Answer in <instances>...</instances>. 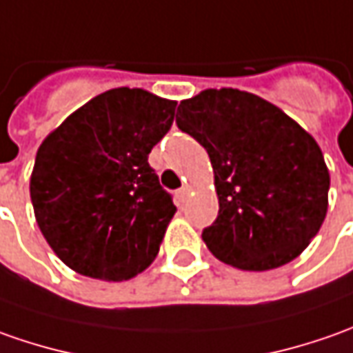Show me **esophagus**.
I'll return each mask as SVG.
<instances>
[{"label": "esophagus", "instance_id": "esophagus-1", "mask_svg": "<svg viewBox=\"0 0 353 353\" xmlns=\"http://www.w3.org/2000/svg\"><path fill=\"white\" fill-rule=\"evenodd\" d=\"M188 195H189V188L185 185V188H181V189H177L176 191V197L179 203H183V201L188 199Z\"/></svg>", "mask_w": 353, "mask_h": 353}]
</instances>
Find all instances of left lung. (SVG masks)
Instances as JSON below:
<instances>
[{
  "mask_svg": "<svg viewBox=\"0 0 353 353\" xmlns=\"http://www.w3.org/2000/svg\"><path fill=\"white\" fill-rule=\"evenodd\" d=\"M176 123L211 158L219 216L203 240L214 258L246 272L295 260L328 209L316 140L274 103L232 88L183 99Z\"/></svg>",
  "mask_w": 353,
  "mask_h": 353,
  "instance_id": "1",
  "label": "left lung"
}]
</instances>
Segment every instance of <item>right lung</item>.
<instances>
[{"label":"right lung","mask_w":353,"mask_h":353,"mask_svg":"<svg viewBox=\"0 0 353 353\" xmlns=\"http://www.w3.org/2000/svg\"><path fill=\"white\" fill-rule=\"evenodd\" d=\"M177 101L115 88L81 105L39 146L31 174L34 219L70 270L105 281L144 272L176 205L148 164Z\"/></svg>","instance_id":"1"}]
</instances>
